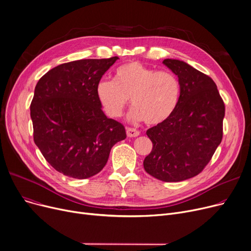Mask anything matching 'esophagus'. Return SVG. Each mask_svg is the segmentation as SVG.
Listing matches in <instances>:
<instances>
[{
    "mask_svg": "<svg viewBox=\"0 0 251 251\" xmlns=\"http://www.w3.org/2000/svg\"><path fill=\"white\" fill-rule=\"evenodd\" d=\"M126 132H127V136H128V137H136V136L139 135V131L136 130V129H134V128L127 127Z\"/></svg>",
    "mask_w": 251,
    "mask_h": 251,
    "instance_id": "34e87169",
    "label": "esophagus"
}]
</instances>
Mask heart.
I'll return each mask as SVG.
<instances>
[{
    "label": "heart",
    "mask_w": 251,
    "mask_h": 251,
    "mask_svg": "<svg viewBox=\"0 0 251 251\" xmlns=\"http://www.w3.org/2000/svg\"><path fill=\"white\" fill-rule=\"evenodd\" d=\"M181 96L178 77L168 70H155L140 62H128L118 67L114 80L101 79L97 97L109 117H120L129 101L133 121L155 125L169 119L176 110Z\"/></svg>",
    "instance_id": "obj_1"
}]
</instances>
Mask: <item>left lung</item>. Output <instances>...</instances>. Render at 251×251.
I'll use <instances>...</instances> for the list:
<instances>
[{
	"mask_svg": "<svg viewBox=\"0 0 251 251\" xmlns=\"http://www.w3.org/2000/svg\"><path fill=\"white\" fill-rule=\"evenodd\" d=\"M163 63L178 76L181 96L174 113L147 131L152 142L143 168L165 182H179L199 175L223 138L225 104L209 76L174 59Z\"/></svg>",
	"mask_w": 251,
	"mask_h": 251,
	"instance_id": "left-lung-1",
	"label": "left lung"
}]
</instances>
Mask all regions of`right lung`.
Returning a JSON list of instances; mask_svg holds the SVG:
<instances>
[{"instance_id":"obj_1","label":"right lung","mask_w":251,"mask_h":251,"mask_svg":"<svg viewBox=\"0 0 251 251\" xmlns=\"http://www.w3.org/2000/svg\"><path fill=\"white\" fill-rule=\"evenodd\" d=\"M118 57L61 64L39 79L30 104L33 140L47 162L75 179L100 173L125 127L109 119L97 85Z\"/></svg>"}]
</instances>
